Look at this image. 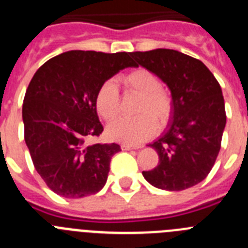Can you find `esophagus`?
I'll return each instance as SVG.
<instances>
[{"label": "esophagus", "instance_id": "1", "mask_svg": "<svg viewBox=\"0 0 248 248\" xmlns=\"http://www.w3.org/2000/svg\"><path fill=\"white\" fill-rule=\"evenodd\" d=\"M120 148H122V150H133V149H139L141 148V146H137V145H130V144H122L120 145Z\"/></svg>", "mask_w": 248, "mask_h": 248}]
</instances>
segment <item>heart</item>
I'll use <instances>...</instances> for the list:
<instances>
[{
    "label": "heart",
    "instance_id": "b5f03b06",
    "mask_svg": "<svg viewBox=\"0 0 248 248\" xmlns=\"http://www.w3.org/2000/svg\"><path fill=\"white\" fill-rule=\"evenodd\" d=\"M124 88L138 94L135 118H122L111 123L107 135L114 141L125 144H141L154 134L155 123L157 126L165 125L174 110L171 93L164 88L160 78L146 68H137L122 77ZM119 89L111 80H107L98 88L94 105L100 118L111 122L119 114Z\"/></svg>",
    "mask_w": 248,
    "mask_h": 248
}]
</instances>
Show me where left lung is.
I'll return each mask as SVG.
<instances>
[{"label": "left lung", "instance_id": "left-lung-1", "mask_svg": "<svg viewBox=\"0 0 248 248\" xmlns=\"http://www.w3.org/2000/svg\"><path fill=\"white\" fill-rule=\"evenodd\" d=\"M138 64L168 84L174 99L168 130L150 144L159 164L143 171L155 187L181 191L201 183L217 159L226 111L217 79L201 61L174 49L133 52Z\"/></svg>", "mask_w": 248, "mask_h": 248}]
</instances>
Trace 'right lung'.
I'll list each match as a JSON object with an SVG mask.
<instances>
[{"label":"right lung","mask_w":248,"mask_h":248,"mask_svg":"<svg viewBox=\"0 0 248 248\" xmlns=\"http://www.w3.org/2000/svg\"><path fill=\"white\" fill-rule=\"evenodd\" d=\"M133 65L126 52L69 50L47 61L31 79L22 107L25 140L37 172L59 196L85 198L107 183L120 146L88 145L103 131L94 98L105 80Z\"/></svg>","instance_id":"obj_1"}]
</instances>
